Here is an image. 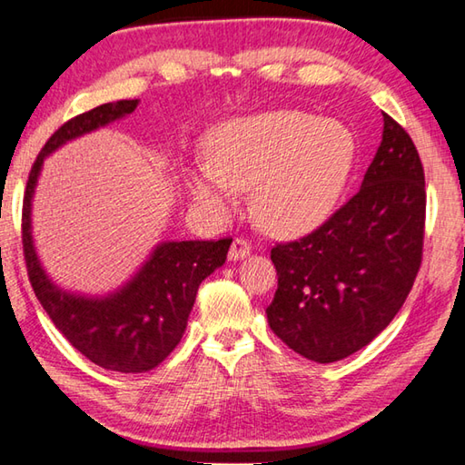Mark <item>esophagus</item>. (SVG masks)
Segmentation results:
<instances>
[{
  "label": "esophagus",
  "instance_id": "esophagus-1",
  "mask_svg": "<svg viewBox=\"0 0 465 465\" xmlns=\"http://www.w3.org/2000/svg\"><path fill=\"white\" fill-rule=\"evenodd\" d=\"M250 252H252V243L248 240L235 238L232 242V248H230V253H227V256H230L232 262H238V260H243L245 256H250Z\"/></svg>",
  "mask_w": 465,
  "mask_h": 465
}]
</instances>
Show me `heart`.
Wrapping results in <instances>:
<instances>
[{
    "label": "heart",
    "instance_id": "obj_1",
    "mask_svg": "<svg viewBox=\"0 0 465 465\" xmlns=\"http://www.w3.org/2000/svg\"><path fill=\"white\" fill-rule=\"evenodd\" d=\"M205 163L187 173L193 202L227 215L240 191L253 189L263 230L302 235L316 230L339 202L354 163V136L334 118L298 111L235 116L205 136Z\"/></svg>",
    "mask_w": 465,
    "mask_h": 465
}]
</instances>
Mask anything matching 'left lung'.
<instances>
[{
  "label": "left lung",
  "instance_id": "left-lung-1",
  "mask_svg": "<svg viewBox=\"0 0 465 465\" xmlns=\"http://www.w3.org/2000/svg\"><path fill=\"white\" fill-rule=\"evenodd\" d=\"M383 141L357 195L270 258L278 290L270 329L294 352L334 362L385 331L423 256L425 175L411 136L383 113Z\"/></svg>",
  "mask_w": 465,
  "mask_h": 465
}]
</instances>
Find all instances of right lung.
<instances>
[{
  "label": "right lung",
  "mask_w": 465,
  "mask_h": 465,
  "mask_svg": "<svg viewBox=\"0 0 465 465\" xmlns=\"http://www.w3.org/2000/svg\"><path fill=\"white\" fill-rule=\"evenodd\" d=\"M136 104L139 100H116L64 123L34 163L22 212L27 276L44 311L72 347L116 372L151 371L169 357L187 329L199 284L223 266L232 243L230 238L163 242L124 286L100 298L66 292L45 274L32 238V199L44 159L68 141L131 114Z\"/></svg>",
  "instance_id": "right-lung-1"
}]
</instances>
